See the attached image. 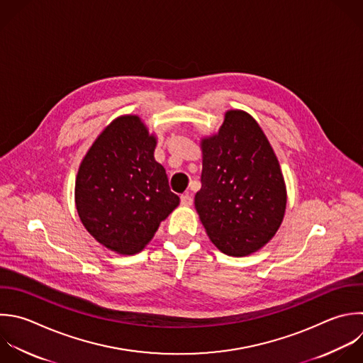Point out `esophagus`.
Returning <instances> with one entry per match:
<instances>
[{"mask_svg": "<svg viewBox=\"0 0 363 363\" xmlns=\"http://www.w3.org/2000/svg\"><path fill=\"white\" fill-rule=\"evenodd\" d=\"M180 203H182V206L189 207V206L193 204V199H191L190 194H183V196L180 197Z\"/></svg>", "mask_w": 363, "mask_h": 363, "instance_id": "obj_1", "label": "esophagus"}]
</instances>
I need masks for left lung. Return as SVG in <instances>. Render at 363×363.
Returning <instances> with one entry per match:
<instances>
[{
	"mask_svg": "<svg viewBox=\"0 0 363 363\" xmlns=\"http://www.w3.org/2000/svg\"><path fill=\"white\" fill-rule=\"evenodd\" d=\"M201 189L194 197L200 221L224 254L245 257L278 231L286 186L262 129L247 112L230 109L217 133L200 139Z\"/></svg>",
	"mask_w": 363,
	"mask_h": 363,
	"instance_id": "left-lung-1",
	"label": "left lung"
}]
</instances>
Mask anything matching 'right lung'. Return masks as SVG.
Instances as JSON below:
<instances>
[{"label":"right lung","mask_w":363,"mask_h":363,"mask_svg":"<svg viewBox=\"0 0 363 363\" xmlns=\"http://www.w3.org/2000/svg\"><path fill=\"white\" fill-rule=\"evenodd\" d=\"M156 145L140 116L122 115L101 132L79 164L78 216L99 244L118 254L142 251L180 203L155 159Z\"/></svg>","instance_id":"add662e5"}]
</instances>
